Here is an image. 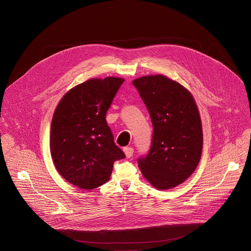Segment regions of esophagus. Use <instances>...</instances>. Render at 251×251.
I'll list each match as a JSON object with an SVG mask.
<instances>
[{"label": "esophagus", "instance_id": "obj_1", "mask_svg": "<svg viewBox=\"0 0 251 251\" xmlns=\"http://www.w3.org/2000/svg\"><path fill=\"white\" fill-rule=\"evenodd\" d=\"M123 151H124V153H125V155H126V157H131L132 155H133V152H134V149L133 148H131V147H126V148H124L123 149Z\"/></svg>", "mask_w": 251, "mask_h": 251}]
</instances>
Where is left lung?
Returning <instances> with one entry per match:
<instances>
[{
  "instance_id": "8db88e82",
  "label": "left lung",
  "mask_w": 251,
  "mask_h": 251,
  "mask_svg": "<svg viewBox=\"0 0 251 251\" xmlns=\"http://www.w3.org/2000/svg\"><path fill=\"white\" fill-rule=\"evenodd\" d=\"M153 126L149 153L138 159L144 177L156 189L183 183L196 170L203 148L202 123L190 92L163 75L133 80Z\"/></svg>"
}]
</instances>
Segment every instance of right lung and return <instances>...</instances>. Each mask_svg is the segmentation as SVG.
I'll return each mask as SVG.
<instances>
[{
    "instance_id": "right-lung-1",
    "label": "right lung",
    "mask_w": 251,
    "mask_h": 251,
    "mask_svg": "<svg viewBox=\"0 0 251 251\" xmlns=\"http://www.w3.org/2000/svg\"><path fill=\"white\" fill-rule=\"evenodd\" d=\"M124 78H90L67 92L52 118L50 151L56 170L80 189L110 178L113 163L125 157L114 143L105 115Z\"/></svg>"
}]
</instances>
